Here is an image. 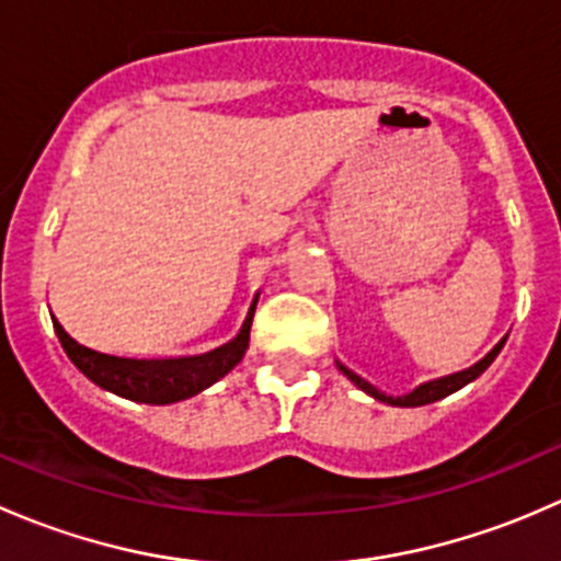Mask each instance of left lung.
Returning a JSON list of instances; mask_svg holds the SVG:
<instances>
[{"label": "left lung", "mask_w": 561, "mask_h": 561, "mask_svg": "<svg viewBox=\"0 0 561 561\" xmlns=\"http://www.w3.org/2000/svg\"><path fill=\"white\" fill-rule=\"evenodd\" d=\"M502 344H505V339H502V342L496 344V347L491 350V353L485 355L483 360H478V364H474V366H469L467 371H458V375L443 377V380L423 382V386H417L415 390H412V393H407V396H388V393H382V390H377L375 386H369V382H366L364 377H358V375H355V371H350L347 366L339 364V369H342L344 375H347L350 380H353L360 390H366V393H369V396H375L377 401H386V404H396V407H421V404H432V401L445 399V396H450V393H454V390L463 388V386H467V382H472L474 377L483 375V371L491 366V360H494L496 355H500Z\"/></svg>", "instance_id": "8db88e82"}]
</instances>
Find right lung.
<instances>
[{
  "label": "right lung",
  "instance_id": "right-lung-1",
  "mask_svg": "<svg viewBox=\"0 0 561 561\" xmlns=\"http://www.w3.org/2000/svg\"><path fill=\"white\" fill-rule=\"evenodd\" d=\"M254 304L249 307V314L241 325V333L233 342L211 350L203 355H186V358H135V355H116L103 353L98 347L81 344L65 331L59 320L54 317V328L59 333V342L65 353L70 355L72 364L94 380L98 386L118 396H127L133 401H146V404H171V401L190 399L201 393L219 377L228 375L249 347V328H252Z\"/></svg>",
  "mask_w": 561,
  "mask_h": 561
}]
</instances>
